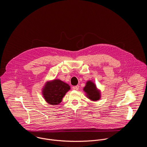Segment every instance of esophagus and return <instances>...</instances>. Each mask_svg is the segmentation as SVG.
I'll return each instance as SVG.
<instances>
[{
  "mask_svg": "<svg viewBox=\"0 0 147 147\" xmlns=\"http://www.w3.org/2000/svg\"><path fill=\"white\" fill-rule=\"evenodd\" d=\"M72 88H73V89H74V90H79V85H76V86H73V87H72Z\"/></svg>",
  "mask_w": 147,
  "mask_h": 147,
  "instance_id": "obj_1",
  "label": "esophagus"
}]
</instances>
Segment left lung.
Segmentation results:
<instances>
[{"instance_id":"1","label":"left lung","mask_w":147,"mask_h":147,"mask_svg":"<svg viewBox=\"0 0 147 147\" xmlns=\"http://www.w3.org/2000/svg\"><path fill=\"white\" fill-rule=\"evenodd\" d=\"M84 92L86 94L87 97L92 101H98L101 97V93L96 85L91 81H88L84 88Z\"/></svg>"}]
</instances>
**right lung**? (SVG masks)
<instances>
[{"mask_svg": "<svg viewBox=\"0 0 147 147\" xmlns=\"http://www.w3.org/2000/svg\"><path fill=\"white\" fill-rule=\"evenodd\" d=\"M70 89L68 84L59 79L47 82L43 88L42 94L46 101L50 105L60 104L65 93Z\"/></svg>", "mask_w": 147, "mask_h": 147, "instance_id": "1", "label": "right lung"}]
</instances>
